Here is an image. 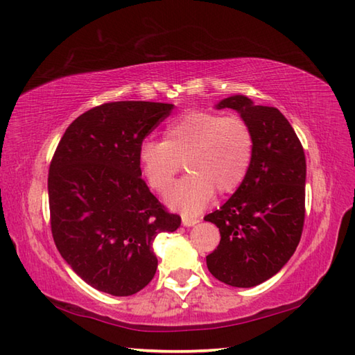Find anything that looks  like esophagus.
I'll use <instances>...</instances> for the list:
<instances>
[{
    "label": "esophagus",
    "mask_w": 355,
    "mask_h": 355,
    "mask_svg": "<svg viewBox=\"0 0 355 355\" xmlns=\"http://www.w3.org/2000/svg\"><path fill=\"white\" fill-rule=\"evenodd\" d=\"M182 223H183V225H186V227H193V225H197L200 223V220H198V218L183 215L182 216Z\"/></svg>",
    "instance_id": "1"
}]
</instances>
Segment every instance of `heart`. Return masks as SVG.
<instances>
[{"instance_id":"heart-1","label":"heart","mask_w":355,"mask_h":355,"mask_svg":"<svg viewBox=\"0 0 355 355\" xmlns=\"http://www.w3.org/2000/svg\"><path fill=\"white\" fill-rule=\"evenodd\" d=\"M253 146L252 128L241 116L191 111L168 123L163 141H143L137 157L143 177L155 192L168 189L183 163L187 175L168 192L166 202L193 215L215 192L229 195L244 183Z\"/></svg>"}]
</instances>
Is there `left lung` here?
I'll use <instances>...</instances> for the list:
<instances>
[{
  "instance_id": "1",
  "label": "left lung",
  "mask_w": 355,
  "mask_h": 355,
  "mask_svg": "<svg viewBox=\"0 0 355 355\" xmlns=\"http://www.w3.org/2000/svg\"><path fill=\"white\" fill-rule=\"evenodd\" d=\"M218 110H236L253 132V158L244 183L205 216L221 241L206 256L218 281L250 288L275 276L293 256L305 221L306 162L302 143L277 108L232 96Z\"/></svg>"
}]
</instances>
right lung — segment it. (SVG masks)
<instances>
[{"label": "right lung", "instance_id": "right-lung-1", "mask_svg": "<svg viewBox=\"0 0 355 355\" xmlns=\"http://www.w3.org/2000/svg\"><path fill=\"white\" fill-rule=\"evenodd\" d=\"M172 108L143 101L99 105L67 128L51 158L55 244L74 273L112 296H131L153 281V241L182 224L150 193L137 157Z\"/></svg>", "mask_w": 355, "mask_h": 355}]
</instances>
